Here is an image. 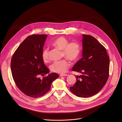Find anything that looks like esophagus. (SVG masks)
I'll use <instances>...</instances> for the list:
<instances>
[{
    "mask_svg": "<svg viewBox=\"0 0 122 122\" xmlns=\"http://www.w3.org/2000/svg\"><path fill=\"white\" fill-rule=\"evenodd\" d=\"M68 75V74H61L60 75V76H67Z\"/></svg>",
    "mask_w": 122,
    "mask_h": 122,
    "instance_id": "obj_1",
    "label": "esophagus"
}]
</instances>
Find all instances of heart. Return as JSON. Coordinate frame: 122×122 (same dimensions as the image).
Returning <instances> with one entry per match:
<instances>
[{
	"mask_svg": "<svg viewBox=\"0 0 122 122\" xmlns=\"http://www.w3.org/2000/svg\"><path fill=\"white\" fill-rule=\"evenodd\" d=\"M69 42L68 39L62 36L56 39L52 42V45L54 47L62 50V57L66 58L60 61H55L51 65V70L53 72L59 74L66 72L71 65L70 62L68 59L74 62L79 58L81 54V47L80 43L75 41L69 43ZM41 57L44 62L50 61L48 48L43 50Z\"/></svg>",
	"mask_w": 122,
	"mask_h": 122,
	"instance_id": "1",
	"label": "heart"
}]
</instances>
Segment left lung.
Wrapping results in <instances>:
<instances>
[{
	"instance_id": "obj_1",
	"label": "left lung",
	"mask_w": 122,
	"mask_h": 122,
	"mask_svg": "<svg viewBox=\"0 0 122 122\" xmlns=\"http://www.w3.org/2000/svg\"><path fill=\"white\" fill-rule=\"evenodd\" d=\"M82 41V57L72 69L82 74L76 76L77 81L69 89L77 97H88L105 85L109 76L110 58L106 48L93 36L83 34Z\"/></svg>"
}]
</instances>
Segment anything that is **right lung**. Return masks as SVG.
Instances as JSON below:
<instances>
[{
	"label": "right lung",
	"mask_w": 122,
	"mask_h": 122,
	"mask_svg": "<svg viewBox=\"0 0 122 122\" xmlns=\"http://www.w3.org/2000/svg\"><path fill=\"white\" fill-rule=\"evenodd\" d=\"M47 35H32L27 37L14 53L10 62L12 76L17 87L31 97L43 96L51 88V84L59 77L49 72L41 57L43 47Z\"/></svg>",
	"instance_id": "add662e5"
}]
</instances>
